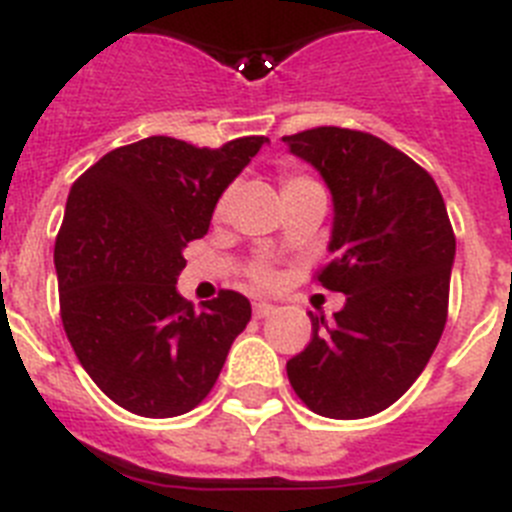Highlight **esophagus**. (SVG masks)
I'll use <instances>...</instances> for the list:
<instances>
[{
  "label": "esophagus",
  "instance_id": "esophagus-1",
  "mask_svg": "<svg viewBox=\"0 0 512 512\" xmlns=\"http://www.w3.org/2000/svg\"><path fill=\"white\" fill-rule=\"evenodd\" d=\"M255 317L257 319H265V317H273L275 311H278V306H273V304H268V301H257L255 304Z\"/></svg>",
  "mask_w": 512,
  "mask_h": 512
}]
</instances>
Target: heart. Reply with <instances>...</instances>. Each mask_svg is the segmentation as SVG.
Returning <instances> with one entry per match:
<instances>
[{"instance_id": "heart-1", "label": "heart", "mask_w": 512, "mask_h": 512, "mask_svg": "<svg viewBox=\"0 0 512 512\" xmlns=\"http://www.w3.org/2000/svg\"><path fill=\"white\" fill-rule=\"evenodd\" d=\"M304 182H309V180H304V177H288L283 188H291V185H304ZM221 208H224V203H219V211H221ZM257 281L270 283V281H273V275L265 273V270H260V273H257Z\"/></svg>"}]
</instances>
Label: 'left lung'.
<instances>
[{"label": "left lung", "mask_w": 512, "mask_h": 512, "mask_svg": "<svg viewBox=\"0 0 512 512\" xmlns=\"http://www.w3.org/2000/svg\"><path fill=\"white\" fill-rule=\"evenodd\" d=\"M332 195L335 260L319 283L345 293L332 319L286 363L301 402L358 420L397 402L428 366L446 327L456 239L433 177L371 133L322 126L283 136Z\"/></svg>", "instance_id": "8db88e82"}]
</instances>
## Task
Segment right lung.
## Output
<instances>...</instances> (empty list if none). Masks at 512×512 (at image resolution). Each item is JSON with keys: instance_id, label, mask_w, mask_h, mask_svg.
Here are the masks:
<instances>
[{"instance_id": "1", "label": "right lung", "mask_w": 512, "mask_h": 512, "mask_svg": "<svg viewBox=\"0 0 512 512\" xmlns=\"http://www.w3.org/2000/svg\"><path fill=\"white\" fill-rule=\"evenodd\" d=\"M262 136L195 149L149 136L92 164L66 201L53 265L61 322L84 371L141 417L185 415L206 399L250 301L221 291L195 311L177 291L185 247L250 164Z\"/></svg>"}]
</instances>
